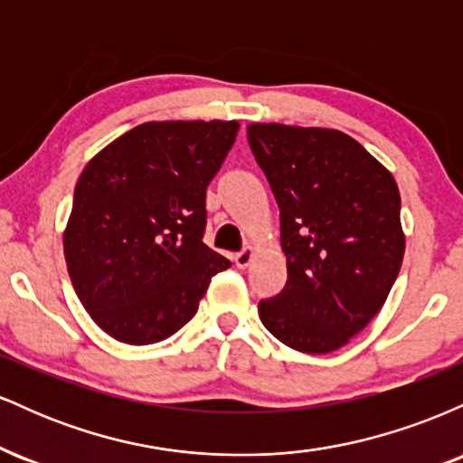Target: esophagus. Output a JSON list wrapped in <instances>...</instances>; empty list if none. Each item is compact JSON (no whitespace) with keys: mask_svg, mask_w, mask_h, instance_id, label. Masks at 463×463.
Returning <instances> with one entry per match:
<instances>
[{"mask_svg":"<svg viewBox=\"0 0 463 463\" xmlns=\"http://www.w3.org/2000/svg\"><path fill=\"white\" fill-rule=\"evenodd\" d=\"M254 248H246V250H241V252H237L235 254V265L239 269H246L250 263H252V259H254Z\"/></svg>","mask_w":463,"mask_h":463,"instance_id":"obj_1","label":"esophagus"}]
</instances>
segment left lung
Wrapping results in <instances>:
<instances>
[{"label":"left lung","instance_id":"obj_1","mask_svg":"<svg viewBox=\"0 0 463 463\" xmlns=\"http://www.w3.org/2000/svg\"><path fill=\"white\" fill-rule=\"evenodd\" d=\"M248 143L280 209L287 285L259 302L285 346H346L385 305L405 254L394 176L333 128L250 124Z\"/></svg>","mask_w":463,"mask_h":463}]
</instances>
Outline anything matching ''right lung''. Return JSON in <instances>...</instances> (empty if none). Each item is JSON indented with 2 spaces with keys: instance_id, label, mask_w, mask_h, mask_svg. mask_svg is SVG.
<instances>
[{
  "instance_id": "obj_1",
  "label": "right lung",
  "mask_w": 463,
  "mask_h": 463,
  "mask_svg": "<svg viewBox=\"0 0 463 463\" xmlns=\"http://www.w3.org/2000/svg\"><path fill=\"white\" fill-rule=\"evenodd\" d=\"M237 121H147L80 174L62 248L80 302L117 342L167 339L231 261L202 241L206 187Z\"/></svg>"
}]
</instances>
